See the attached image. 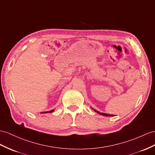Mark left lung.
<instances>
[{"instance_id":"obj_1","label":"left lung","mask_w":155,"mask_h":155,"mask_svg":"<svg viewBox=\"0 0 155 155\" xmlns=\"http://www.w3.org/2000/svg\"><path fill=\"white\" fill-rule=\"evenodd\" d=\"M94 111H96V112H97L98 114H101V115H104V116H105V117H113L114 115H113V114H106V113H100V112H99V111H97V110H95V109H94L93 108H92Z\"/></svg>"}]
</instances>
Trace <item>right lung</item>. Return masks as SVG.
<instances>
[{
    "label": "right lung",
    "instance_id": "add662e5",
    "mask_svg": "<svg viewBox=\"0 0 155 155\" xmlns=\"http://www.w3.org/2000/svg\"><path fill=\"white\" fill-rule=\"evenodd\" d=\"M54 110L53 109V110H50V111H46V112H43L42 113H52V112H54Z\"/></svg>",
    "mask_w": 155,
    "mask_h": 155
}]
</instances>
